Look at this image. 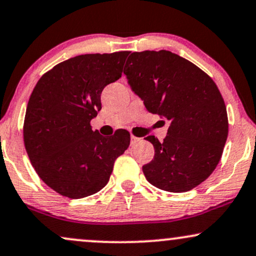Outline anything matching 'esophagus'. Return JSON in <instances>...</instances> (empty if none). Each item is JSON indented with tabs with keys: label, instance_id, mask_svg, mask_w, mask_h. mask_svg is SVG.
I'll use <instances>...</instances> for the list:
<instances>
[{
	"label": "esophagus",
	"instance_id": "obj_1",
	"mask_svg": "<svg viewBox=\"0 0 256 256\" xmlns=\"http://www.w3.org/2000/svg\"><path fill=\"white\" fill-rule=\"evenodd\" d=\"M138 140H140V138H138V137L134 136V134H132V136H131V142H132V143H134V142H138Z\"/></svg>",
	"mask_w": 256,
	"mask_h": 256
}]
</instances>
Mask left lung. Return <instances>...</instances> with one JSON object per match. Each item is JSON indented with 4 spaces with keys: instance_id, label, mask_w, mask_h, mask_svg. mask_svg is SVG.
Segmentation results:
<instances>
[{
    "instance_id": "left-lung-1",
    "label": "left lung",
    "mask_w": 256,
    "mask_h": 256,
    "mask_svg": "<svg viewBox=\"0 0 256 256\" xmlns=\"http://www.w3.org/2000/svg\"><path fill=\"white\" fill-rule=\"evenodd\" d=\"M124 74L146 110L170 122L167 137L152 143L155 156L143 166L150 184L181 193L205 181L217 167L228 138L226 107L208 74L170 51L134 52Z\"/></svg>"
}]
</instances>
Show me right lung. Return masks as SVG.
<instances>
[{
  "label": "right lung",
  "instance_id": "add662e5",
  "mask_svg": "<svg viewBox=\"0 0 256 256\" xmlns=\"http://www.w3.org/2000/svg\"><path fill=\"white\" fill-rule=\"evenodd\" d=\"M128 51L81 54L45 72L30 94L24 122V143L36 174L70 199L102 190L116 160L130 146V132L110 137L92 130L101 110V93L122 78Z\"/></svg>",
  "mask_w": 256,
  "mask_h": 256
}]
</instances>
